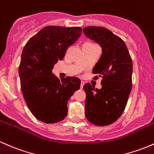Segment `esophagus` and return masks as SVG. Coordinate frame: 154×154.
<instances>
[{
  "label": "esophagus",
  "instance_id": "1",
  "mask_svg": "<svg viewBox=\"0 0 154 154\" xmlns=\"http://www.w3.org/2000/svg\"><path fill=\"white\" fill-rule=\"evenodd\" d=\"M84 85V82H83V81H82V82H81V85H80L81 89H83Z\"/></svg>",
  "mask_w": 154,
  "mask_h": 154
}]
</instances>
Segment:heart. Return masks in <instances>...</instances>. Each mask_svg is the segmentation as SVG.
I'll return each mask as SVG.
<instances>
[{"instance_id":"heart-1","label":"heart","mask_w":154,"mask_h":154,"mask_svg":"<svg viewBox=\"0 0 154 154\" xmlns=\"http://www.w3.org/2000/svg\"><path fill=\"white\" fill-rule=\"evenodd\" d=\"M87 45H95L92 44V43H86Z\"/></svg>"}]
</instances>
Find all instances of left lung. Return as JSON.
<instances>
[{
    "label": "left lung",
    "mask_w": 154,
    "mask_h": 154,
    "mask_svg": "<svg viewBox=\"0 0 154 154\" xmlns=\"http://www.w3.org/2000/svg\"><path fill=\"white\" fill-rule=\"evenodd\" d=\"M83 31L100 45L102 54L94 67L93 79L101 78V89L90 83L86 92L85 115L89 122L105 126L115 122L123 114L132 87V59L121 38L100 26H88Z\"/></svg>",
    "instance_id": "1"
}]
</instances>
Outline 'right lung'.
I'll use <instances>...</instances> for the list:
<instances>
[{
	"label": "right lung",
	"instance_id": "obj_1",
	"mask_svg": "<svg viewBox=\"0 0 154 154\" xmlns=\"http://www.w3.org/2000/svg\"><path fill=\"white\" fill-rule=\"evenodd\" d=\"M82 32L80 27L45 26L23 50L19 66L21 90L29 110L40 121L55 123L64 120L67 102L80 89L81 80L77 77L59 79L52 70Z\"/></svg>",
	"mask_w": 154,
	"mask_h": 154
}]
</instances>
